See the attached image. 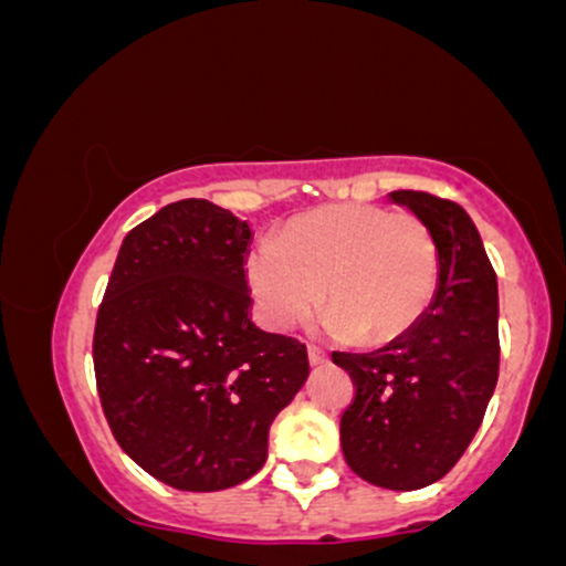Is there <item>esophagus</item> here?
Wrapping results in <instances>:
<instances>
[{"label":"esophagus","mask_w":566,"mask_h":566,"mask_svg":"<svg viewBox=\"0 0 566 566\" xmlns=\"http://www.w3.org/2000/svg\"><path fill=\"white\" fill-rule=\"evenodd\" d=\"M308 361L311 365H324L327 361V354L319 346H308Z\"/></svg>","instance_id":"esophagus-1"}]
</instances>
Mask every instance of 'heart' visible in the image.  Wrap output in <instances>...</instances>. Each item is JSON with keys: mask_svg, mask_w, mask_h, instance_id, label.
I'll return each instance as SVG.
<instances>
[{"mask_svg": "<svg viewBox=\"0 0 566 566\" xmlns=\"http://www.w3.org/2000/svg\"><path fill=\"white\" fill-rule=\"evenodd\" d=\"M439 244L426 220L378 205H335L292 218L276 242L247 252L244 274L265 327L290 329L327 305L324 324L386 343L426 314L439 287Z\"/></svg>", "mask_w": 566, "mask_h": 566, "instance_id": "heart-1", "label": "heart"}]
</instances>
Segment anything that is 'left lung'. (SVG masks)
I'll return each mask as SVG.
<instances>
[{
	"mask_svg": "<svg viewBox=\"0 0 566 566\" xmlns=\"http://www.w3.org/2000/svg\"><path fill=\"white\" fill-rule=\"evenodd\" d=\"M439 244V287L426 314L369 354L333 350L354 399L340 418L343 458L386 490H420L452 469L479 431L500 369L497 276L469 212L428 191H394Z\"/></svg>",
	"mask_w": 566,
	"mask_h": 566,
	"instance_id": "1",
	"label": "left lung"
}]
</instances>
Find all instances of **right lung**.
Masks as SVG:
<instances>
[{
  "mask_svg": "<svg viewBox=\"0 0 566 566\" xmlns=\"http://www.w3.org/2000/svg\"><path fill=\"white\" fill-rule=\"evenodd\" d=\"M247 220L180 199L119 247L97 308L93 365L114 439L186 492L263 469L269 428L308 378L301 340L250 319Z\"/></svg>",
  "mask_w": 566,
  "mask_h": 566,
  "instance_id": "1",
  "label": "right lung"
}]
</instances>
